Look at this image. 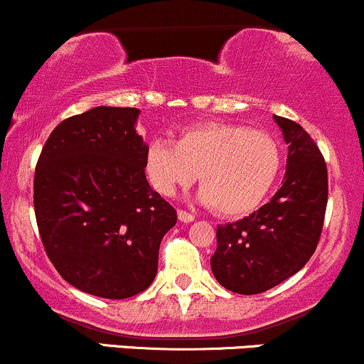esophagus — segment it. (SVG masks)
Segmentation results:
<instances>
[{"label":"esophagus","instance_id":"34e87169","mask_svg":"<svg viewBox=\"0 0 364 364\" xmlns=\"http://www.w3.org/2000/svg\"><path fill=\"white\" fill-rule=\"evenodd\" d=\"M178 219L181 220V223L190 224V223H193V220H195V215L190 214V212H186V210H178Z\"/></svg>","mask_w":364,"mask_h":364}]
</instances>
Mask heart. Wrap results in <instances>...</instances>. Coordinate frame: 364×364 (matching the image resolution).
I'll return each mask as SVG.
<instances>
[{
    "mask_svg": "<svg viewBox=\"0 0 364 364\" xmlns=\"http://www.w3.org/2000/svg\"><path fill=\"white\" fill-rule=\"evenodd\" d=\"M279 168L281 150L272 136L231 123L196 124L179 133L174 145L154 140L145 152V173L159 193L174 196L198 176V200L225 217L260 205Z\"/></svg>",
    "mask_w": 364,
    "mask_h": 364,
    "instance_id": "b5f03b06",
    "label": "heart"
}]
</instances>
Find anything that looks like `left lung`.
Returning <instances> with one entry per match:
<instances>
[{
    "label": "left lung",
    "mask_w": 364,
    "mask_h": 364,
    "mask_svg": "<svg viewBox=\"0 0 364 364\" xmlns=\"http://www.w3.org/2000/svg\"><path fill=\"white\" fill-rule=\"evenodd\" d=\"M287 144L286 176L269 203L236 223L217 225L212 274L237 294L269 291L303 269L318 245L327 208V166L294 121L274 116Z\"/></svg>",
    "instance_id": "1"
}]
</instances>
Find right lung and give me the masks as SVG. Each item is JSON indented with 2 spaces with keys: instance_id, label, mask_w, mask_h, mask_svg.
<instances>
[{
  "instance_id": "add662e5",
  "label": "right lung",
  "mask_w": 364,
  "mask_h": 364,
  "mask_svg": "<svg viewBox=\"0 0 364 364\" xmlns=\"http://www.w3.org/2000/svg\"><path fill=\"white\" fill-rule=\"evenodd\" d=\"M139 114L99 106L61 121L36 166V219L49 260L73 287L106 299L147 289L178 219L145 176Z\"/></svg>"
}]
</instances>
